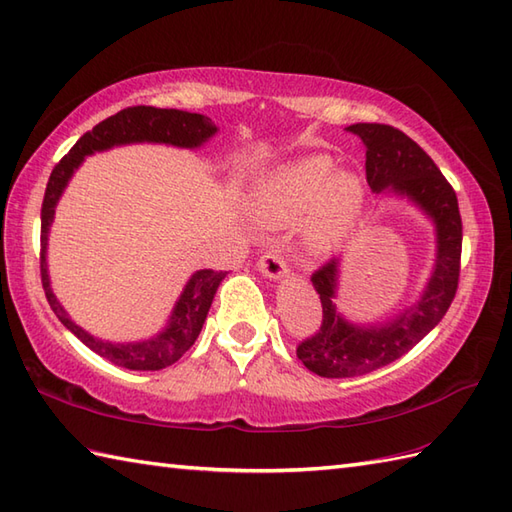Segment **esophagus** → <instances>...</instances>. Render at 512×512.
Segmentation results:
<instances>
[{"label": "esophagus", "instance_id": "1", "mask_svg": "<svg viewBox=\"0 0 512 512\" xmlns=\"http://www.w3.org/2000/svg\"><path fill=\"white\" fill-rule=\"evenodd\" d=\"M257 268L262 270V273L270 279H279L284 277L288 273V262H286V255L284 250H281L279 246H270L266 248L262 257H259L257 262Z\"/></svg>", "mask_w": 512, "mask_h": 512}]
</instances>
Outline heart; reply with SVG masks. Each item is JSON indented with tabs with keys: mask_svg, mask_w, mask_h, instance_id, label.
I'll use <instances>...</instances> for the list:
<instances>
[{
	"mask_svg": "<svg viewBox=\"0 0 512 512\" xmlns=\"http://www.w3.org/2000/svg\"><path fill=\"white\" fill-rule=\"evenodd\" d=\"M257 211L268 224H297L308 215V242L325 250L352 231L363 204V187L350 173H334L328 156H310L281 167L262 182Z\"/></svg>",
	"mask_w": 512,
	"mask_h": 512,
	"instance_id": "b5f03b06",
	"label": "heart"
}]
</instances>
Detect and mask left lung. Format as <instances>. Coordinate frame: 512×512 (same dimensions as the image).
<instances>
[{"mask_svg": "<svg viewBox=\"0 0 512 512\" xmlns=\"http://www.w3.org/2000/svg\"><path fill=\"white\" fill-rule=\"evenodd\" d=\"M345 129L363 140L369 187L376 193L391 189L407 195L431 215L438 231V257L420 301L380 328L352 325L336 312L332 299L339 259H328L314 270L310 279L319 292L323 314L317 332L297 345V356L310 372L323 378L363 376L394 363L416 347L451 308L458 292L462 259L458 195L427 151L391 125L356 123Z\"/></svg>", "mask_w": 512, "mask_h": 512, "instance_id": "8db88e82", "label": "left lung"}]
</instances>
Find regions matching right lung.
<instances>
[{
  "label": "right lung",
  "instance_id": "obj_1",
  "mask_svg": "<svg viewBox=\"0 0 512 512\" xmlns=\"http://www.w3.org/2000/svg\"><path fill=\"white\" fill-rule=\"evenodd\" d=\"M217 132V127L211 123L209 116L204 114H191L180 110H160V107L151 105H136L125 107L118 114L105 118L90 132H85L76 145L65 154L57 165H54L46 195H43L41 204V253H39V268H41V286L46 292V299L50 303L52 312L57 314L59 321L68 328L76 339L83 345H88L92 352L107 358V361L127 367L138 369V372H158L165 369L182 358V354L198 339V334L204 325L206 314H209L211 301L215 297V290L220 281L226 277V270H198L191 279L187 288L180 295L176 310L171 314V321L167 330L158 334L156 339L143 341V343H107L101 339H94L92 334L79 328L65 310L59 306L57 297L50 290L48 268H46V246H48V228L54 217V206H57L61 193L68 184L74 169L81 165L85 156L94 154V151L110 149L114 145H127V143H167L176 147H198L206 138H211Z\"/></svg>",
  "mask_w": 512,
  "mask_h": 512
}]
</instances>
